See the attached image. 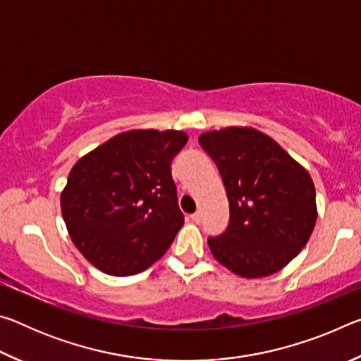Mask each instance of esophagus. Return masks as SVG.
I'll list each match as a JSON object with an SVG mask.
<instances>
[{
  "instance_id": "1",
  "label": "esophagus",
  "mask_w": 361,
  "mask_h": 361,
  "mask_svg": "<svg viewBox=\"0 0 361 361\" xmlns=\"http://www.w3.org/2000/svg\"><path fill=\"white\" fill-rule=\"evenodd\" d=\"M189 218H191V221H194V223H200V221H202V213L195 212V213H192V215L189 216Z\"/></svg>"
}]
</instances>
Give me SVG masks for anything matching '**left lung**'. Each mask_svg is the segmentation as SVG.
I'll use <instances>...</instances> for the list:
<instances>
[{"mask_svg":"<svg viewBox=\"0 0 361 361\" xmlns=\"http://www.w3.org/2000/svg\"><path fill=\"white\" fill-rule=\"evenodd\" d=\"M199 143L216 164L231 212L226 231L209 237L212 255L247 279L280 271L314 231L317 207L310 175L255 129L207 132Z\"/></svg>","mask_w":361,"mask_h":361,"instance_id":"obj_1","label":"left lung"}]
</instances>
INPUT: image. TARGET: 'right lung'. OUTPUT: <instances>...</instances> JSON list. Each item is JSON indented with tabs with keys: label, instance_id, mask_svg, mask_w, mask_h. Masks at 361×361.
<instances>
[{
	"label": "right lung",
	"instance_id": "obj_1",
	"mask_svg": "<svg viewBox=\"0 0 361 361\" xmlns=\"http://www.w3.org/2000/svg\"><path fill=\"white\" fill-rule=\"evenodd\" d=\"M178 130H130L79 159L60 197L79 252L109 276H133L172 245L185 221L170 162Z\"/></svg>",
	"mask_w": 361,
	"mask_h": 361
}]
</instances>
